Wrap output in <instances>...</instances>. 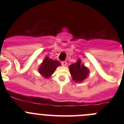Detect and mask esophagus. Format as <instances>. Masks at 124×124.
<instances>
[{"instance_id": "34e87169", "label": "esophagus", "mask_w": 124, "mask_h": 124, "mask_svg": "<svg viewBox=\"0 0 124 124\" xmlns=\"http://www.w3.org/2000/svg\"><path fill=\"white\" fill-rule=\"evenodd\" d=\"M61 64L64 66H66V64H67V62H66V61H61Z\"/></svg>"}]
</instances>
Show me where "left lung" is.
I'll list each match as a JSON object with an SVG mask.
<instances>
[{"label":"left lung","instance_id":"obj_1","mask_svg":"<svg viewBox=\"0 0 124 124\" xmlns=\"http://www.w3.org/2000/svg\"><path fill=\"white\" fill-rule=\"evenodd\" d=\"M69 69L72 79L75 83H82L89 74V70L83 63H81L80 59L75 63L69 66Z\"/></svg>","mask_w":124,"mask_h":124}]
</instances>
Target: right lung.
Here are the masks:
<instances>
[{"mask_svg": "<svg viewBox=\"0 0 124 124\" xmlns=\"http://www.w3.org/2000/svg\"><path fill=\"white\" fill-rule=\"evenodd\" d=\"M59 66H61V63L58 61L53 60L48 56H46L38 68V72L43 77L49 78Z\"/></svg>", "mask_w": 124, "mask_h": 124, "instance_id": "obj_1", "label": "right lung"}]
</instances>
